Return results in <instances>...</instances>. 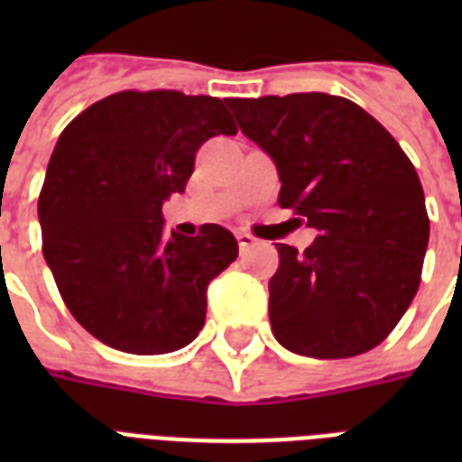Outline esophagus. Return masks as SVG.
<instances>
[{"label": "esophagus", "instance_id": "obj_1", "mask_svg": "<svg viewBox=\"0 0 462 462\" xmlns=\"http://www.w3.org/2000/svg\"><path fill=\"white\" fill-rule=\"evenodd\" d=\"M237 242H239V252H246L249 246H254L256 237L249 235V232H237Z\"/></svg>", "mask_w": 462, "mask_h": 462}]
</instances>
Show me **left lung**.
Masks as SVG:
<instances>
[{
    "mask_svg": "<svg viewBox=\"0 0 462 462\" xmlns=\"http://www.w3.org/2000/svg\"><path fill=\"white\" fill-rule=\"evenodd\" d=\"M246 139L278 167L282 208L319 237L278 245L268 282L275 340L316 359L355 357L395 328L417 295L430 217L415 165L347 97H227Z\"/></svg>",
    "mask_w": 462,
    "mask_h": 462,
    "instance_id": "obj_1",
    "label": "left lung"
}]
</instances>
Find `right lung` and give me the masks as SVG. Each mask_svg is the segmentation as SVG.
<instances>
[{
  "mask_svg": "<svg viewBox=\"0 0 462 462\" xmlns=\"http://www.w3.org/2000/svg\"><path fill=\"white\" fill-rule=\"evenodd\" d=\"M227 100L180 90H122L61 132L38 199L42 254L74 319L132 355L189 345L206 290L237 259L220 225L196 237L162 232V203L181 194L201 143L237 134Z\"/></svg>",
  "mask_w": 462,
  "mask_h": 462,
  "instance_id": "right-lung-1",
  "label": "right lung"
}]
</instances>
